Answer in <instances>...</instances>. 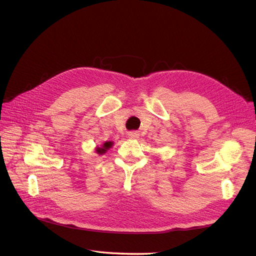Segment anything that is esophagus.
<instances>
[{
    "label": "esophagus",
    "mask_w": 256,
    "mask_h": 256,
    "mask_svg": "<svg viewBox=\"0 0 256 256\" xmlns=\"http://www.w3.org/2000/svg\"><path fill=\"white\" fill-rule=\"evenodd\" d=\"M128 136L131 138H136L138 136V134L136 132V131H130V132L128 134Z\"/></svg>",
    "instance_id": "1"
}]
</instances>
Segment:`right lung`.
<instances>
[{
    "instance_id": "obj_1",
    "label": "right lung",
    "mask_w": 256,
    "mask_h": 256,
    "mask_svg": "<svg viewBox=\"0 0 256 256\" xmlns=\"http://www.w3.org/2000/svg\"><path fill=\"white\" fill-rule=\"evenodd\" d=\"M112 146V142H106L104 145H102V148H97L96 152H98V154H104L106 152V150H109L110 147Z\"/></svg>"
}]
</instances>
